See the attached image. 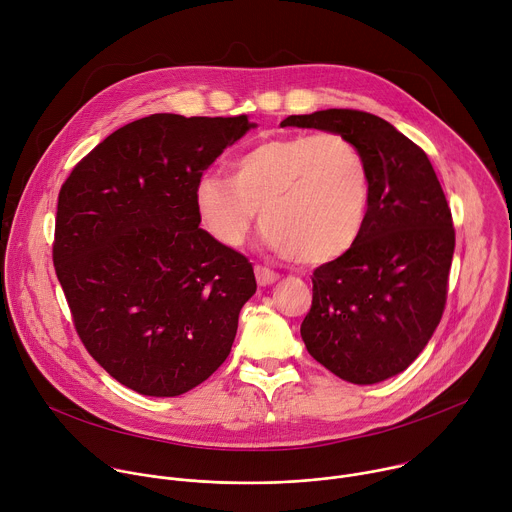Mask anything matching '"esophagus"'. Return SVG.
Listing matches in <instances>:
<instances>
[{"label": "esophagus", "mask_w": 512, "mask_h": 512, "mask_svg": "<svg viewBox=\"0 0 512 512\" xmlns=\"http://www.w3.org/2000/svg\"><path fill=\"white\" fill-rule=\"evenodd\" d=\"M255 277L259 285H271L279 279V273H275L273 269H267L263 265H255Z\"/></svg>", "instance_id": "34e87169"}]
</instances>
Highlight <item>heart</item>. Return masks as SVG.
I'll use <instances>...</instances> for the list:
<instances>
[{
	"label": "heart",
	"mask_w": 512,
	"mask_h": 512,
	"mask_svg": "<svg viewBox=\"0 0 512 512\" xmlns=\"http://www.w3.org/2000/svg\"><path fill=\"white\" fill-rule=\"evenodd\" d=\"M371 176L356 145L332 131L263 139L231 164V178L206 172L192 188L198 227L218 245L245 243L259 208L263 241L300 263L344 255L369 214Z\"/></svg>",
	"instance_id": "1"
}]
</instances>
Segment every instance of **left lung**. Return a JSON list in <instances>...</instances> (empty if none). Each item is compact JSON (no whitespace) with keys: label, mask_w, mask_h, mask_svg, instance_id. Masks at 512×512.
Instances as JSON below:
<instances>
[{"label":"left lung","mask_w":512,"mask_h":512,"mask_svg":"<svg viewBox=\"0 0 512 512\" xmlns=\"http://www.w3.org/2000/svg\"><path fill=\"white\" fill-rule=\"evenodd\" d=\"M281 127L348 137L371 176L367 223L356 243L314 271L302 340L354 385L403 373L442 320L456 233L425 152L389 121L354 109L289 115Z\"/></svg>","instance_id":"left-lung-1"}]
</instances>
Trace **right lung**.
<instances>
[{
  "label": "right lung",
  "mask_w": 512,
  "mask_h": 512,
  "mask_svg": "<svg viewBox=\"0 0 512 512\" xmlns=\"http://www.w3.org/2000/svg\"><path fill=\"white\" fill-rule=\"evenodd\" d=\"M257 127L156 113L113 131L58 194L52 259L89 354L121 385L178 397L227 360L253 265L196 223L192 188Z\"/></svg>",
  "instance_id": "obj_1"
}]
</instances>
